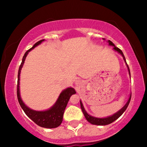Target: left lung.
Returning <instances> with one entry per match:
<instances>
[{"label": "left lung", "mask_w": 147, "mask_h": 147, "mask_svg": "<svg viewBox=\"0 0 147 147\" xmlns=\"http://www.w3.org/2000/svg\"><path fill=\"white\" fill-rule=\"evenodd\" d=\"M104 40H105V39H104ZM107 42L108 43V44H109V45L113 46V49L114 50V51H117L118 53L120 54V55L122 56L124 61V62H125V63H126V67H127V68H128V74H129V76H130V69H129V67H128V65H127V63H126L125 57H124V55L123 53H122V51L119 49V48L116 47V46L114 45V44L112 43L111 41H110V40H108ZM130 99H131V94H130L129 98H128L127 102H126V103L125 104V105H124L123 107L121 108V109L118 110V112H116V113H114V114H112V115L109 116H107V117H105V118H97V117H94V116H92L91 115H90V114H88L87 112H86V110H85V108H84V106H83V104H82V102L81 100H80V106H81L82 110V112H83V113L84 114V116H85L86 119L88 121L90 122V123H91L92 124H95V125L104 126V125H107V124H111L112 122H113L114 121H115L116 120H117L118 118H119L120 116H121L122 114L124 113V111H125V110H126V108H127L128 104H129V103H130Z\"/></svg>", "instance_id": "obj_1"}]
</instances>
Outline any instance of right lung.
<instances>
[{"instance_id":"add662e5","label":"right lung","mask_w":147,"mask_h":147,"mask_svg":"<svg viewBox=\"0 0 147 147\" xmlns=\"http://www.w3.org/2000/svg\"><path fill=\"white\" fill-rule=\"evenodd\" d=\"M45 41V39L40 40L37 42L31 49L27 50L24 55L21 65H20L19 72H18V82H17V98L20 106L25 112L28 117L31 119L33 121L37 124L38 126L46 128H57L61 124L63 120V116L69 98L73 94L76 93V90L73 88H67L63 90L60 93L57 101L51 106V108L43 111H37L28 107L24 103L23 100L21 99V94H20V74H21V69L25 63V59L29 53V52L33 49L35 47L41 44L42 42Z\"/></svg>"}]
</instances>
